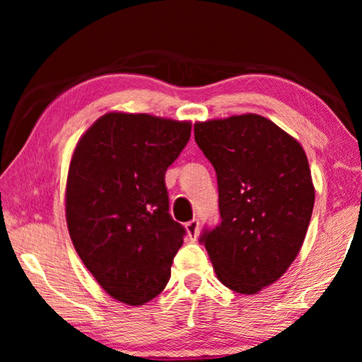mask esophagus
Masks as SVG:
<instances>
[{
    "label": "esophagus",
    "mask_w": 362,
    "mask_h": 362,
    "mask_svg": "<svg viewBox=\"0 0 362 362\" xmlns=\"http://www.w3.org/2000/svg\"><path fill=\"white\" fill-rule=\"evenodd\" d=\"M185 228H187V235H188V238L192 241H194L196 238H198V233H199V222L196 218H193V220H189V222L185 225Z\"/></svg>",
    "instance_id": "esophagus-1"
}]
</instances>
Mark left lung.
I'll return each mask as SVG.
<instances>
[{"label":"left lung","mask_w":362,"mask_h":362,"mask_svg":"<svg viewBox=\"0 0 362 362\" xmlns=\"http://www.w3.org/2000/svg\"><path fill=\"white\" fill-rule=\"evenodd\" d=\"M194 140L216 169L220 223L199 236L220 283L252 296L296 260L315 206L305 151L260 115L194 124Z\"/></svg>","instance_id":"1"}]
</instances>
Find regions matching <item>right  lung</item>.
Here are the masks:
<instances>
[{"mask_svg":"<svg viewBox=\"0 0 362 362\" xmlns=\"http://www.w3.org/2000/svg\"><path fill=\"white\" fill-rule=\"evenodd\" d=\"M188 121L107 113L79 139L65 214L79 259L118 302H150L169 283L185 228L169 214L168 168L185 148Z\"/></svg>","mask_w":362,"mask_h":362,"instance_id":"add662e5","label":"right lung"}]
</instances>
